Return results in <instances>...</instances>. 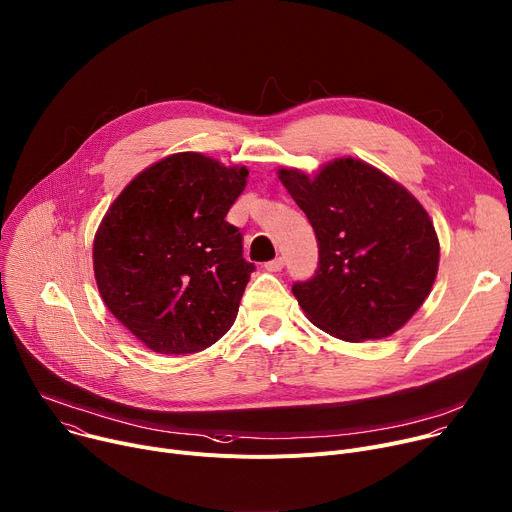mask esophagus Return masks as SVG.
Returning a JSON list of instances; mask_svg holds the SVG:
<instances>
[{
  "instance_id": "1",
  "label": "esophagus",
  "mask_w": 512,
  "mask_h": 512,
  "mask_svg": "<svg viewBox=\"0 0 512 512\" xmlns=\"http://www.w3.org/2000/svg\"><path fill=\"white\" fill-rule=\"evenodd\" d=\"M283 266H285V260H283V258H274V260H270V262L264 264V270H268V272H279Z\"/></svg>"
}]
</instances>
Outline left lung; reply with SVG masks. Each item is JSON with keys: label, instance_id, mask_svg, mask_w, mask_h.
Instances as JSON below:
<instances>
[{"label": "left lung", "instance_id": "1", "mask_svg": "<svg viewBox=\"0 0 512 512\" xmlns=\"http://www.w3.org/2000/svg\"><path fill=\"white\" fill-rule=\"evenodd\" d=\"M279 180L309 219L320 248L313 279L293 295L307 320L346 342L387 338L430 295L439 272V235L416 196L379 168L336 157Z\"/></svg>", "mask_w": 512, "mask_h": 512}]
</instances>
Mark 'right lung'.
I'll return each mask as SVG.
<instances>
[{"mask_svg":"<svg viewBox=\"0 0 512 512\" xmlns=\"http://www.w3.org/2000/svg\"><path fill=\"white\" fill-rule=\"evenodd\" d=\"M248 174L205 153H172L104 213L92 248L100 297L153 352L192 355L233 326L254 264L225 215Z\"/></svg>","mask_w":512,"mask_h":512,"instance_id":"1","label":"right lung"}]
</instances>
